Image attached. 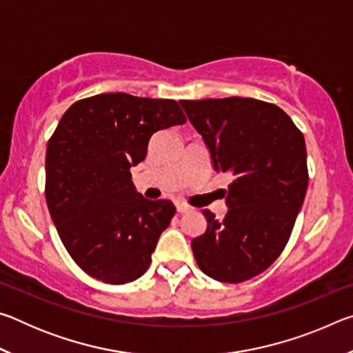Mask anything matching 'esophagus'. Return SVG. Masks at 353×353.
Wrapping results in <instances>:
<instances>
[{
    "instance_id": "34e87169",
    "label": "esophagus",
    "mask_w": 353,
    "mask_h": 353,
    "mask_svg": "<svg viewBox=\"0 0 353 353\" xmlns=\"http://www.w3.org/2000/svg\"><path fill=\"white\" fill-rule=\"evenodd\" d=\"M176 208L179 213H187L190 210V207L187 204H182V202H176Z\"/></svg>"
}]
</instances>
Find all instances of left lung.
Wrapping results in <instances>:
<instances>
[{
	"label": "left lung",
	"mask_w": 353,
	"mask_h": 353,
	"mask_svg": "<svg viewBox=\"0 0 353 353\" xmlns=\"http://www.w3.org/2000/svg\"><path fill=\"white\" fill-rule=\"evenodd\" d=\"M210 149L214 168L230 172L223 219L202 210L204 235L191 241L201 271L241 283L266 271L288 243L308 187L303 134L279 105L252 98L182 99Z\"/></svg>",
	"instance_id": "left-lung-1"
}]
</instances>
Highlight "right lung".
Instances as JSON below:
<instances>
[{
	"mask_svg": "<svg viewBox=\"0 0 353 353\" xmlns=\"http://www.w3.org/2000/svg\"><path fill=\"white\" fill-rule=\"evenodd\" d=\"M187 121L174 99L103 93L76 101L46 148L45 198L65 249L88 276L109 285L148 271L176 207L137 193L130 166L149 139Z\"/></svg>",
	"mask_w": 353,
	"mask_h": 353,
	"instance_id": "1",
	"label": "right lung"
}]
</instances>
